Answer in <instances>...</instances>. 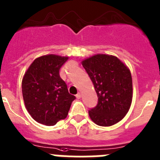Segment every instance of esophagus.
Listing matches in <instances>:
<instances>
[{"mask_svg": "<svg viewBox=\"0 0 160 160\" xmlns=\"http://www.w3.org/2000/svg\"><path fill=\"white\" fill-rule=\"evenodd\" d=\"M77 96V99H80V98H81V94H80V93L79 92V93H77V96Z\"/></svg>", "mask_w": 160, "mask_h": 160, "instance_id": "esophagus-1", "label": "esophagus"}]
</instances>
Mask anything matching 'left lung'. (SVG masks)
<instances>
[{
  "label": "left lung",
  "mask_w": 160,
  "mask_h": 160,
  "mask_svg": "<svg viewBox=\"0 0 160 160\" xmlns=\"http://www.w3.org/2000/svg\"><path fill=\"white\" fill-rule=\"evenodd\" d=\"M98 96L96 107L88 111L99 126L109 127L123 119L130 109L133 96L130 69L117 57L96 54L82 60Z\"/></svg>",
  "instance_id": "8db88e82"
}]
</instances>
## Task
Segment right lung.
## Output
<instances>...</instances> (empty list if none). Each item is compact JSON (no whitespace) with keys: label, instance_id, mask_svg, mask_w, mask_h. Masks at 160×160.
Wrapping results in <instances>:
<instances>
[{"label":"right lung","instance_id":"add662e5","mask_svg":"<svg viewBox=\"0 0 160 160\" xmlns=\"http://www.w3.org/2000/svg\"><path fill=\"white\" fill-rule=\"evenodd\" d=\"M68 57L48 54L37 57L22 79V95L27 111L34 120L53 126L67 117L74 96L69 94L59 71Z\"/></svg>","mask_w":160,"mask_h":160}]
</instances>
